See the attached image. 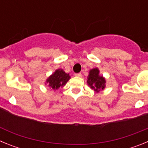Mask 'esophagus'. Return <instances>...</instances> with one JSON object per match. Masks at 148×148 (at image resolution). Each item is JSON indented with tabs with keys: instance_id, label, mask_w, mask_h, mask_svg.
<instances>
[{
	"instance_id": "34e87169",
	"label": "esophagus",
	"mask_w": 148,
	"mask_h": 148,
	"mask_svg": "<svg viewBox=\"0 0 148 148\" xmlns=\"http://www.w3.org/2000/svg\"><path fill=\"white\" fill-rule=\"evenodd\" d=\"M75 76H76V77H81L82 76V74H81V73H75Z\"/></svg>"
}]
</instances>
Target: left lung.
<instances>
[{
  "mask_svg": "<svg viewBox=\"0 0 148 148\" xmlns=\"http://www.w3.org/2000/svg\"><path fill=\"white\" fill-rule=\"evenodd\" d=\"M106 82L105 78L100 75V70L99 68L95 67L90 70L87 83L93 91L98 93L104 90L106 87Z\"/></svg>",
  "mask_w": 148,
  "mask_h": 148,
  "instance_id": "left-lung-1",
  "label": "left lung"
}]
</instances>
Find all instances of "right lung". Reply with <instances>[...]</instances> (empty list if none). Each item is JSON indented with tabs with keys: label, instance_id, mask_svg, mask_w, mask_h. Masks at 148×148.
<instances>
[{
	"label": "right lung",
	"instance_id": "right-lung-1",
	"mask_svg": "<svg viewBox=\"0 0 148 148\" xmlns=\"http://www.w3.org/2000/svg\"><path fill=\"white\" fill-rule=\"evenodd\" d=\"M70 79L69 73H66L62 69H58L46 79L45 85H47L52 90H57L60 87H64Z\"/></svg>",
	"mask_w": 148,
	"mask_h": 148
}]
</instances>
